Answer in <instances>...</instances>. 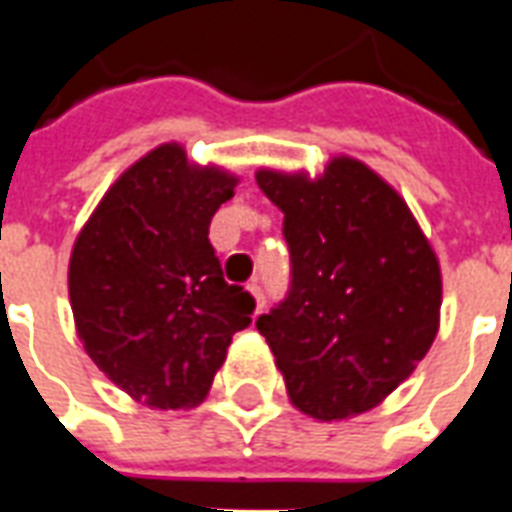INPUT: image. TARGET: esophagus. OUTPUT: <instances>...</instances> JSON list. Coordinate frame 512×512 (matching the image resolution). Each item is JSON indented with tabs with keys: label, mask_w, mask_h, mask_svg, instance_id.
Wrapping results in <instances>:
<instances>
[{
	"label": "esophagus",
	"mask_w": 512,
	"mask_h": 512,
	"mask_svg": "<svg viewBox=\"0 0 512 512\" xmlns=\"http://www.w3.org/2000/svg\"><path fill=\"white\" fill-rule=\"evenodd\" d=\"M246 288H249V293L255 296L257 310H263V304H266V296H263V288H260V282H257V279H252V282H249Z\"/></svg>",
	"instance_id": "esophagus-1"
}]
</instances>
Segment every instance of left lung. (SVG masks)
Masks as SVG:
<instances>
[{
	"mask_svg": "<svg viewBox=\"0 0 512 512\" xmlns=\"http://www.w3.org/2000/svg\"><path fill=\"white\" fill-rule=\"evenodd\" d=\"M285 213L290 290L257 318L293 406L332 422L376 408L439 332L436 252L381 175L348 156L323 175L257 169Z\"/></svg>",
	"mask_w": 512,
	"mask_h": 512,
	"instance_id": "obj_1",
	"label": "left lung"
}]
</instances>
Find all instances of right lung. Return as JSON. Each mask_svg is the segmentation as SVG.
Segmentation results:
<instances>
[{
  "mask_svg": "<svg viewBox=\"0 0 512 512\" xmlns=\"http://www.w3.org/2000/svg\"><path fill=\"white\" fill-rule=\"evenodd\" d=\"M238 178L200 167L175 142L120 175L76 238L68 293L84 351L109 381L150 408L208 395L255 299L224 282L208 241Z\"/></svg>",
  "mask_w": 512,
  "mask_h": 512,
  "instance_id": "obj_1",
  "label": "right lung"
}]
</instances>
